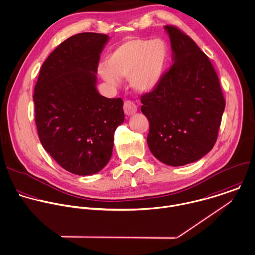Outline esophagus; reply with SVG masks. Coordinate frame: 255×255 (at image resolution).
Here are the masks:
<instances>
[{
    "mask_svg": "<svg viewBox=\"0 0 255 255\" xmlns=\"http://www.w3.org/2000/svg\"><path fill=\"white\" fill-rule=\"evenodd\" d=\"M124 111H125V114L127 116H131L133 114L136 113L137 111V107L134 105L133 102L131 101H126L125 102V105H124Z\"/></svg>",
    "mask_w": 255,
    "mask_h": 255,
    "instance_id": "34e87169",
    "label": "esophagus"
}]
</instances>
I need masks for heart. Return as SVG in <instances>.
<instances>
[{
    "label": "heart",
    "instance_id": "obj_1",
    "mask_svg": "<svg viewBox=\"0 0 255 255\" xmlns=\"http://www.w3.org/2000/svg\"><path fill=\"white\" fill-rule=\"evenodd\" d=\"M167 59L166 44L159 39L131 38L119 45L98 67L101 78L112 87H119L120 78H128L138 93L153 91L160 82Z\"/></svg>",
    "mask_w": 255,
    "mask_h": 255
}]
</instances>
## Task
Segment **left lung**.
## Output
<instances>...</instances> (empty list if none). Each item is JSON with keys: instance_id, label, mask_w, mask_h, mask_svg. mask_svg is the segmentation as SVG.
Returning a JSON list of instances; mask_svg holds the SVG:
<instances>
[{"instance_id": "8db88e82", "label": "left lung", "mask_w": 255, "mask_h": 255, "mask_svg": "<svg viewBox=\"0 0 255 255\" xmlns=\"http://www.w3.org/2000/svg\"><path fill=\"white\" fill-rule=\"evenodd\" d=\"M164 30L173 65L153 91L141 96L140 110L149 122L151 153L167 165L181 166L212 149L225 101L208 57L176 27Z\"/></svg>"}]
</instances>
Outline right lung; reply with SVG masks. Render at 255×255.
Wrapping results in <instances>:
<instances>
[{"label": "right lung", "instance_id": "add662e5", "mask_svg": "<svg viewBox=\"0 0 255 255\" xmlns=\"http://www.w3.org/2000/svg\"><path fill=\"white\" fill-rule=\"evenodd\" d=\"M110 38L81 33L63 42L43 64L35 87L40 140L66 170L91 175L110 161L114 134L125 121L121 98L99 94L100 55Z\"/></svg>", "mask_w": 255, "mask_h": 255}]
</instances>
